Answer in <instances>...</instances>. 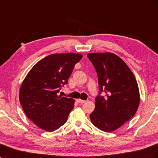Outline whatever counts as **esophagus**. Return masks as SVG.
I'll use <instances>...</instances> for the list:
<instances>
[{"label": "esophagus", "mask_w": 158, "mask_h": 158, "mask_svg": "<svg viewBox=\"0 0 158 158\" xmlns=\"http://www.w3.org/2000/svg\"><path fill=\"white\" fill-rule=\"evenodd\" d=\"M76 102H78V103H80V104H82V103H84L85 102V100H81V99H76Z\"/></svg>", "instance_id": "34e87169"}]
</instances>
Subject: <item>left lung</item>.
<instances>
[{"label":"left lung","instance_id":"8db88e82","mask_svg":"<svg viewBox=\"0 0 158 158\" xmlns=\"http://www.w3.org/2000/svg\"><path fill=\"white\" fill-rule=\"evenodd\" d=\"M98 77L99 89L106 97L95 99V109L89 115L92 123L106 132L117 130L129 121L137 111L140 100L137 81L130 68L111 52L87 54ZM101 93V92H100Z\"/></svg>","mask_w":158,"mask_h":158}]
</instances>
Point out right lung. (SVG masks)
Segmentation results:
<instances>
[{"mask_svg":"<svg viewBox=\"0 0 158 158\" xmlns=\"http://www.w3.org/2000/svg\"><path fill=\"white\" fill-rule=\"evenodd\" d=\"M82 56L77 53L50 54L38 61L24 79L19 91L20 104L27 116L41 129L53 131L67 121L74 100L58 93Z\"/></svg>","mask_w":158,"mask_h":158,"instance_id":"1","label":"right lung"}]
</instances>
